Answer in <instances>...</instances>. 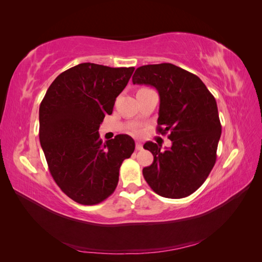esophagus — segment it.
<instances>
[{
    "label": "esophagus",
    "instance_id": "obj_1",
    "mask_svg": "<svg viewBox=\"0 0 262 262\" xmlns=\"http://www.w3.org/2000/svg\"><path fill=\"white\" fill-rule=\"evenodd\" d=\"M142 148H143V145H142V143H140V142H137V143H136V149L137 150H141Z\"/></svg>",
    "mask_w": 262,
    "mask_h": 262
}]
</instances>
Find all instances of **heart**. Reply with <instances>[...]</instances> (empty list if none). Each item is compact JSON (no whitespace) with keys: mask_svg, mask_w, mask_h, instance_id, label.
Returning a JSON list of instances; mask_svg holds the SVG:
<instances>
[{"mask_svg":"<svg viewBox=\"0 0 262 262\" xmlns=\"http://www.w3.org/2000/svg\"><path fill=\"white\" fill-rule=\"evenodd\" d=\"M132 132H133V133H139L140 130H139L138 128H136V126H133V128H132Z\"/></svg>","mask_w":262,"mask_h":262,"instance_id":"heart-1","label":"heart"}]
</instances>
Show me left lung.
<instances>
[{
    "label": "left lung",
    "mask_w": 262,
    "mask_h": 262,
    "mask_svg": "<svg viewBox=\"0 0 262 262\" xmlns=\"http://www.w3.org/2000/svg\"><path fill=\"white\" fill-rule=\"evenodd\" d=\"M133 84L154 86L160 94L157 132L168 134L171 146L146 142L154 156L143 176L154 192L169 199L193 193L208 178L216 162L222 133L216 100L196 75L171 64L140 67Z\"/></svg>",
    "instance_id": "left-lung-1"
}]
</instances>
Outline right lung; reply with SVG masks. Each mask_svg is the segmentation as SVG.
<instances>
[{
  "label": "right lung",
  "mask_w": 262,
  "mask_h": 262,
  "mask_svg": "<svg viewBox=\"0 0 262 262\" xmlns=\"http://www.w3.org/2000/svg\"><path fill=\"white\" fill-rule=\"evenodd\" d=\"M133 71L81 63L55 78L39 107V140L50 173L77 203L98 204L112 195L120 166L136 147L126 134L105 143L98 134Z\"/></svg>",
  "instance_id": "1"
}]
</instances>
